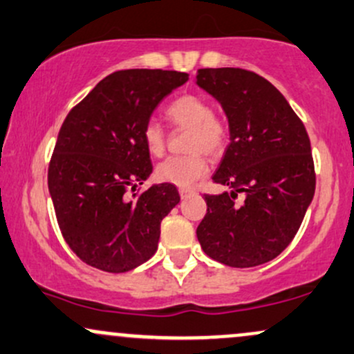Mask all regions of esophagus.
<instances>
[{
	"mask_svg": "<svg viewBox=\"0 0 354 354\" xmlns=\"http://www.w3.org/2000/svg\"><path fill=\"white\" fill-rule=\"evenodd\" d=\"M191 194H194V189H191V188H181L180 189V196L183 198V200H185V198L191 196Z\"/></svg>",
	"mask_w": 354,
	"mask_h": 354,
	"instance_id": "obj_1",
	"label": "esophagus"
}]
</instances>
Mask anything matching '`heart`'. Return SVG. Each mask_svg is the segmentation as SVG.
<instances>
[{"label": "heart", "instance_id": "b5f03b06", "mask_svg": "<svg viewBox=\"0 0 354 354\" xmlns=\"http://www.w3.org/2000/svg\"><path fill=\"white\" fill-rule=\"evenodd\" d=\"M166 116L173 124L191 128L189 149L194 153L185 156H169L158 165L156 176L160 181L176 186H191L208 173V163L201 151L218 154L225 148L228 129L221 120L213 115V108L198 95H183L166 106ZM146 149L154 156L165 151V129L156 121L146 123L143 129Z\"/></svg>", "mask_w": 354, "mask_h": 354}]
</instances>
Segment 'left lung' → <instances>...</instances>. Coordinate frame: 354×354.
Here are the masks:
<instances>
[{
    "mask_svg": "<svg viewBox=\"0 0 354 354\" xmlns=\"http://www.w3.org/2000/svg\"><path fill=\"white\" fill-rule=\"evenodd\" d=\"M196 84L221 104L230 145L205 194L208 213L196 230L209 258L226 266L271 261L293 241L315 196V165L306 128L270 81L239 68H205ZM238 192L247 194L234 203Z\"/></svg>",
    "mask_w": 354,
    "mask_h": 354,
    "instance_id": "1",
    "label": "left lung"
}]
</instances>
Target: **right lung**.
I'll use <instances>...</instances> for the list:
<instances>
[{
    "instance_id": "add662e5",
    "label": "right lung",
    "mask_w": 354,
    "mask_h": 354,
    "mask_svg": "<svg viewBox=\"0 0 354 354\" xmlns=\"http://www.w3.org/2000/svg\"><path fill=\"white\" fill-rule=\"evenodd\" d=\"M186 81L180 71H116L68 113L48 188L64 241L86 265L126 273L156 253L160 225L180 193L160 183L128 200L126 189L153 173L143 129L158 104Z\"/></svg>"
}]
</instances>
